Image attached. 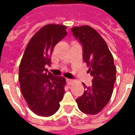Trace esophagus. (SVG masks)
I'll use <instances>...</instances> for the list:
<instances>
[{
    "label": "esophagus",
    "mask_w": 135,
    "mask_h": 135,
    "mask_svg": "<svg viewBox=\"0 0 135 135\" xmlns=\"http://www.w3.org/2000/svg\"><path fill=\"white\" fill-rule=\"evenodd\" d=\"M72 82H73V80H72V79H66V83H67L68 85H71V84H72Z\"/></svg>",
    "instance_id": "34e87169"
}]
</instances>
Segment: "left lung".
Returning <instances> with one entry per match:
<instances>
[{
	"label": "left lung",
	"mask_w": 135,
	"mask_h": 135,
	"mask_svg": "<svg viewBox=\"0 0 135 135\" xmlns=\"http://www.w3.org/2000/svg\"><path fill=\"white\" fill-rule=\"evenodd\" d=\"M74 37L82 46L83 61L93 79L91 86L76 100L83 113L94 115L101 111L110 99L116 82V69L106 42L95 30L88 25L71 28Z\"/></svg>",
	"instance_id": "1"
}]
</instances>
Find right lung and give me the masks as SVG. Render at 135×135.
I'll return each mask as SVG.
<instances>
[{"label": "right lung", "instance_id": "1", "mask_svg": "<svg viewBox=\"0 0 135 135\" xmlns=\"http://www.w3.org/2000/svg\"><path fill=\"white\" fill-rule=\"evenodd\" d=\"M66 30L64 25L42 27L30 40L19 65L22 93L30 110L38 116L53 115L64 95L65 78L53 76L45 66L50 65L53 48L67 35Z\"/></svg>", "mask_w": 135, "mask_h": 135}]
</instances>
